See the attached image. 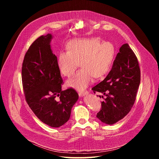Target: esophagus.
<instances>
[{
	"label": "esophagus",
	"mask_w": 159,
	"mask_h": 159,
	"mask_svg": "<svg viewBox=\"0 0 159 159\" xmlns=\"http://www.w3.org/2000/svg\"><path fill=\"white\" fill-rule=\"evenodd\" d=\"M88 93V91H79V92H78L79 96H80V97H81V96H84V95H87Z\"/></svg>",
	"instance_id": "34e87169"
}]
</instances>
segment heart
I'll list each match as a JSON object with an SVG mask.
<instances>
[{
    "label": "heart",
    "instance_id": "heart-1",
    "mask_svg": "<svg viewBox=\"0 0 159 159\" xmlns=\"http://www.w3.org/2000/svg\"><path fill=\"white\" fill-rule=\"evenodd\" d=\"M67 51H61L57 66L60 73L70 77L79 65L81 68L67 81L68 87L83 90L93 78L103 76L109 70L115 55L114 46L109 42H99L98 38H82L70 42Z\"/></svg>",
    "mask_w": 159,
    "mask_h": 159
}]
</instances>
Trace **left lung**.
Wrapping results in <instances>:
<instances>
[{
  "label": "left lung",
  "instance_id": "1",
  "mask_svg": "<svg viewBox=\"0 0 159 159\" xmlns=\"http://www.w3.org/2000/svg\"><path fill=\"white\" fill-rule=\"evenodd\" d=\"M140 81L137 57L129 44H125L106 78L91 89L94 93L105 96L97 117L105 124L113 125L125 117L135 102Z\"/></svg>",
  "mask_w": 159,
  "mask_h": 159
}]
</instances>
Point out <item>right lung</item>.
<instances>
[{"mask_svg": "<svg viewBox=\"0 0 159 159\" xmlns=\"http://www.w3.org/2000/svg\"><path fill=\"white\" fill-rule=\"evenodd\" d=\"M52 36L48 34L34 42L22 67L24 93L28 105L42 122L59 127L68 121L79 95L73 88L61 90L64 84L51 50Z\"/></svg>", "mask_w": 159, "mask_h": 159, "instance_id": "add662e5", "label": "right lung"}]
</instances>
